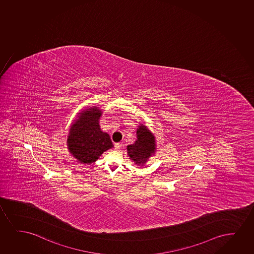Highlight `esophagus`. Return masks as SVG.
<instances>
[{
	"label": "esophagus",
	"mask_w": 254,
	"mask_h": 254,
	"mask_svg": "<svg viewBox=\"0 0 254 254\" xmlns=\"http://www.w3.org/2000/svg\"><path fill=\"white\" fill-rule=\"evenodd\" d=\"M121 148H122V143H120V142H117V143H115L116 150H119Z\"/></svg>",
	"instance_id": "34e87169"
}]
</instances>
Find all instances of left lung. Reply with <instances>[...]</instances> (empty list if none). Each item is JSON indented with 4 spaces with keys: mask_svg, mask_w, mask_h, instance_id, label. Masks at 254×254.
Listing matches in <instances>:
<instances>
[{
    "mask_svg": "<svg viewBox=\"0 0 254 254\" xmlns=\"http://www.w3.org/2000/svg\"><path fill=\"white\" fill-rule=\"evenodd\" d=\"M137 140L135 143L127 146L128 156L135 164H144L154 152V139L144 126H139L136 130Z\"/></svg>",
    "mask_w": 254,
    "mask_h": 254,
    "instance_id": "1",
    "label": "left lung"
}]
</instances>
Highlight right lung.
<instances>
[{
  "mask_svg": "<svg viewBox=\"0 0 254 254\" xmlns=\"http://www.w3.org/2000/svg\"><path fill=\"white\" fill-rule=\"evenodd\" d=\"M101 112L93 107L80 113L71 126L67 143L71 154L80 163L91 164L107 149L113 148L109 135L101 131L99 125Z\"/></svg>",
  "mask_w": 254,
  "mask_h": 254,
  "instance_id": "right-lung-1",
  "label": "right lung"
}]
</instances>
